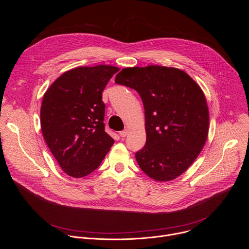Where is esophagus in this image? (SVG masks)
<instances>
[{"mask_svg": "<svg viewBox=\"0 0 249 249\" xmlns=\"http://www.w3.org/2000/svg\"><path fill=\"white\" fill-rule=\"evenodd\" d=\"M128 132H129V130H128V129H125L124 131H121V132L119 133V135H120L122 138H125V137L128 135Z\"/></svg>", "mask_w": 249, "mask_h": 249, "instance_id": "34e87169", "label": "esophagus"}]
</instances>
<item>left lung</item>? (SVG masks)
Here are the masks:
<instances>
[{
    "label": "left lung",
    "mask_w": 249,
    "mask_h": 249,
    "mask_svg": "<svg viewBox=\"0 0 249 249\" xmlns=\"http://www.w3.org/2000/svg\"><path fill=\"white\" fill-rule=\"evenodd\" d=\"M115 83L134 89L145 108V147L136 160L152 179L170 181L194 162L208 138L209 109L200 86L184 71L158 65L124 68Z\"/></svg>",
    "instance_id": "left-lung-1"
}]
</instances>
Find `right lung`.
I'll return each mask as SVG.
<instances>
[{
	"instance_id": "add662e5",
	"label": "right lung",
	"mask_w": 249,
	"mask_h": 249,
	"mask_svg": "<svg viewBox=\"0 0 249 249\" xmlns=\"http://www.w3.org/2000/svg\"><path fill=\"white\" fill-rule=\"evenodd\" d=\"M119 68L78 67L62 74L44 93L40 124L60 167L80 178L95 170L114 140L104 131L102 91Z\"/></svg>"
}]
</instances>
